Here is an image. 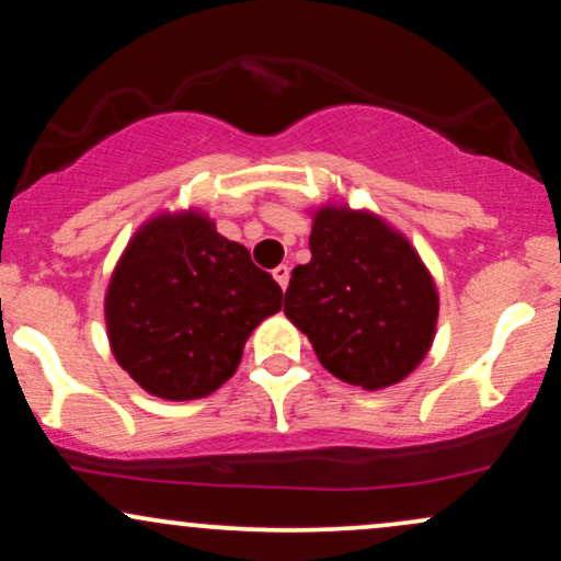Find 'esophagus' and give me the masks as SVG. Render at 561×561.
<instances>
[{
  "label": "esophagus",
  "mask_w": 561,
  "mask_h": 561,
  "mask_svg": "<svg viewBox=\"0 0 561 561\" xmlns=\"http://www.w3.org/2000/svg\"><path fill=\"white\" fill-rule=\"evenodd\" d=\"M272 274H274V279L279 282V287L287 289V285H289V266H285V263H279V266H276Z\"/></svg>",
  "instance_id": "esophagus-1"
}]
</instances>
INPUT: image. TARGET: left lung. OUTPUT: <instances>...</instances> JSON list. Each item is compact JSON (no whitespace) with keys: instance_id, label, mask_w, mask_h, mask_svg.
I'll use <instances>...</instances> for the list:
<instances>
[{"instance_id":"8db88e82","label":"left lung","mask_w":561,"mask_h":561,"mask_svg":"<svg viewBox=\"0 0 561 561\" xmlns=\"http://www.w3.org/2000/svg\"><path fill=\"white\" fill-rule=\"evenodd\" d=\"M308 242L310 261L293 268L285 316L321 366L363 389L413 374L434 342L438 295L408 238L368 211L323 206Z\"/></svg>"}]
</instances>
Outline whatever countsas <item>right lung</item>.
Masks as SVG:
<instances>
[{
    "label": "right lung",
    "instance_id": "obj_1",
    "mask_svg": "<svg viewBox=\"0 0 561 561\" xmlns=\"http://www.w3.org/2000/svg\"><path fill=\"white\" fill-rule=\"evenodd\" d=\"M282 287L198 211L159 214L127 242L104 313L117 363L148 394L198 400L240 366Z\"/></svg>",
    "mask_w": 561,
    "mask_h": 561
}]
</instances>
